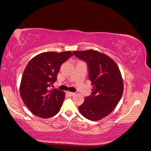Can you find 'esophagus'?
Instances as JSON below:
<instances>
[{
    "instance_id": "obj_1",
    "label": "esophagus",
    "mask_w": 151,
    "mask_h": 151,
    "mask_svg": "<svg viewBox=\"0 0 151 151\" xmlns=\"http://www.w3.org/2000/svg\"><path fill=\"white\" fill-rule=\"evenodd\" d=\"M67 94L69 96H73L75 95L76 93H73V92H70V91H67Z\"/></svg>"
}]
</instances>
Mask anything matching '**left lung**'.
<instances>
[{
    "label": "left lung",
    "instance_id": "1",
    "mask_svg": "<svg viewBox=\"0 0 151 151\" xmlns=\"http://www.w3.org/2000/svg\"><path fill=\"white\" fill-rule=\"evenodd\" d=\"M79 59L86 61L89 79L93 89L79 111L91 121H99L110 114L122 97L123 81L119 68L109 56L93 50L73 52Z\"/></svg>",
    "mask_w": 151,
    "mask_h": 151
}]
</instances>
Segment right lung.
I'll return each instance as SVG.
<instances>
[{"instance_id":"1","label":"right lung","mask_w":151,"mask_h":151,"mask_svg":"<svg viewBox=\"0 0 151 151\" xmlns=\"http://www.w3.org/2000/svg\"><path fill=\"white\" fill-rule=\"evenodd\" d=\"M73 54L70 51L47 52L36 55L26 65L20 86L21 98L34 115L52 117L60 111L64 92L50 87L57 80L61 65Z\"/></svg>"}]
</instances>
